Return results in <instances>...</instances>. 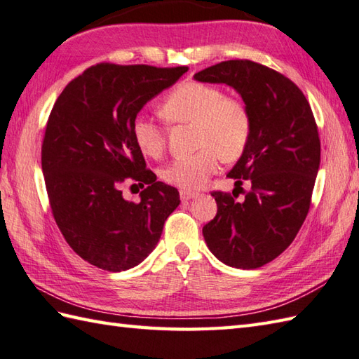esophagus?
I'll return each mask as SVG.
<instances>
[{
    "mask_svg": "<svg viewBox=\"0 0 359 359\" xmlns=\"http://www.w3.org/2000/svg\"><path fill=\"white\" fill-rule=\"evenodd\" d=\"M180 196H181V201H189L192 200V198L198 196V194L190 192V190H180Z\"/></svg>",
    "mask_w": 359,
    "mask_h": 359,
    "instance_id": "esophagus-1",
    "label": "esophagus"
}]
</instances>
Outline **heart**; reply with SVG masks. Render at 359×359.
I'll return each instance as SVG.
<instances>
[{"instance_id": "b5f03b06", "label": "heart", "mask_w": 359, "mask_h": 359, "mask_svg": "<svg viewBox=\"0 0 359 359\" xmlns=\"http://www.w3.org/2000/svg\"><path fill=\"white\" fill-rule=\"evenodd\" d=\"M169 123H192L195 147L189 156L177 158L161 170L167 184L181 190L201 189L218 170L219 159L233 161L249 144L250 112L243 101L224 97L210 84L187 81L178 84L159 106ZM132 137L142 154L158 158L164 152L165 133L152 118L140 115L132 123Z\"/></svg>"}]
</instances>
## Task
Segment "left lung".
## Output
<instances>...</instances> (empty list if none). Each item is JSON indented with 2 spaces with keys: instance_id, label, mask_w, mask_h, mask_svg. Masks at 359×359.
<instances>
[{
  "instance_id": "1",
  "label": "left lung",
  "mask_w": 359,
  "mask_h": 359,
  "mask_svg": "<svg viewBox=\"0 0 359 359\" xmlns=\"http://www.w3.org/2000/svg\"><path fill=\"white\" fill-rule=\"evenodd\" d=\"M194 78L233 87L250 112V141L227 177L252 189L241 203L212 192L218 212L203 235L224 264L258 269L287 249L309 213L321 161L313 112L297 84L250 60L222 61Z\"/></svg>"
}]
</instances>
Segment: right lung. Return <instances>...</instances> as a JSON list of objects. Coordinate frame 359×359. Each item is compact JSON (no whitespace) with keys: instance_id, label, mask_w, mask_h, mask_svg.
<instances>
[{"instance_id":"right-lung-1","label":"right lung","mask_w":359,"mask_h":359,"mask_svg":"<svg viewBox=\"0 0 359 359\" xmlns=\"http://www.w3.org/2000/svg\"><path fill=\"white\" fill-rule=\"evenodd\" d=\"M189 67L100 62L66 86L55 101L41 165L55 222L84 261L109 272L138 266L155 249L178 190L156 181L132 137L138 112ZM140 185V203L121 187Z\"/></svg>"}]
</instances>
